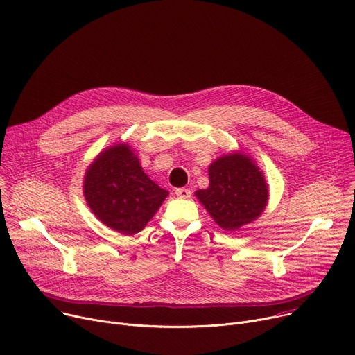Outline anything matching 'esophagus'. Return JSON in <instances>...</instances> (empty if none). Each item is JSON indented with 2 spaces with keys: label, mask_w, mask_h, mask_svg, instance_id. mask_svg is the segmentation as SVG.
Masks as SVG:
<instances>
[{
  "label": "esophagus",
  "mask_w": 355,
  "mask_h": 355,
  "mask_svg": "<svg viewBox=\"0 0 355 355\" xmlns=\"http://www.w3.org/2000/svg\"><path fill=\"white\" fill-rule=\"evenodd\" d=\"M175 196L178 197V198H189L191 197V191L188 189V188H177L175 189Z\"/></svg>",
  "instance_id": "obj_1"
}]
</instances>
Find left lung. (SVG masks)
<instances>
[{
    "mask_svg": "<svg viewBox=\"0 0 355 355\" xmlns=\"http://www.w3.org/2000/svg\"><path fill=\"white\" fill-rule=\"evenodd\" d=\"M209 185L196 197L225 231H239L265 211L269 188L256 161L242 151L218 157L208 167Z\"/></svg>",
    "mask_w": 355,
    "mask_h": 355,
    "instance_id": "left-lung-1",
    "label": "left lung"
}]
</instances>
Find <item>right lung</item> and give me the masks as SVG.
<instances>
[{
	"label": "right lung",
	"mask_w": 355,
	"mask_h": 355,
	"mask_svg": "<svg viewBox=\"0 0 355 355\" xmlns=\"http://www.w3.org/2000/svg\"><path fill=\"white\" fill-rule=\"evenodd\" d=\"M83 196L102 223L110 230L140 232L168 197L144 171L132 146L119 143L101 151L87 167Z\"/></svg>",
	"instance_id": "1"
}]
</instances>
